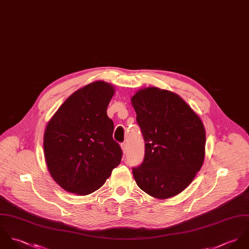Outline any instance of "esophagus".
I'll return each instance as SVG.
<instances>
[{
	"label": "esophagus",
	"mask_w": 249,
	"mask_h": 249,
	"mask_svg": "<svg viewBox=\"0 0 249 249\" xmlns=\"http://www.w3.org/2000/svg\"><path fill=\"white\" fill-rule=\"evenodd\" d=\"M121 149H122L124 154H126V152H127V144H126V142L121 143Z\"/></svg>",
	"instance_id": "obj_1"
}]
</instances>
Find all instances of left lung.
I'll return each instance as SVG.
<instances>
[{
	"mask_svg": "<svg viewBox=\"0 0 249 249\" xmlns=\"http://www.w3.org/2000/svg\"><path fill=\"white\" fill-rule=\"evenodd\" d=\"M131 102L145 142L144 160L133 168L137 185L155 198L175 196L203 164L204 125L184 100L168 90L145 88Z\"/></svg>",
	"mask_w": 249,
	"mask_h": 249,
	"instance_id": "8db88e82",
	"label": "left lung"
}]
</instances>
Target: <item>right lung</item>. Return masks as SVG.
<instances>
[{"label": "right lung", "instance_id": "add662e5", "mask_svg": "<svg viewBox=\"0 0 249 249\" xmlns=\"http://www.w3.org/2000/svg\"><path fill=\"white\" fill-rule=\"evenodd\" d=\"M110 84L93 82L71 94L47 124L43 147L47 168L68 193L87 196L100 189L121 161L107 114Z\"/></svg>", "mask_w": 249, "mask_h": 249}]
</instances>
